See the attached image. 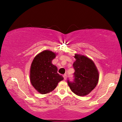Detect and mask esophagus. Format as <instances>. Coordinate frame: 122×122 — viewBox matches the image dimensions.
Returning <instances> with one entry per match:
<instances>
[{
  "label": "esophagus",
  "mask_w": 122,
  "mask_h": 122,
  "mask_svg": "<svg viewBox=\"0 0 122 122\" xmlns=\"http://www.w3.org/2000/svg\"><path fill=\"white\" fill-rule=\"evenodd\" d=\"M63 77H64V80H66V74H65L63 75Z\"/></svg>",
  "instance_id": "obj_1"
}]
</instances>
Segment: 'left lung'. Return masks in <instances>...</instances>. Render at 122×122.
Listing matches in <instances>:
<instances>
[{
    "label": "left lung",
    "instance_id": "8db88e82",
    "mask_svg": "<svg viewBox=\"0 0 122 122\" xmlns=\"http://www.w3.org/2000/svg\"><path fill=\"white\" fill-rule=\"evenodd\" d=\"M76 61L73 66L75 70L74 79L68 84L71 91L79 96L89 94L98 84L99 73L93 61L89 58L79 54H75Z\"/></svg>",
    "mask_w": 122,
    "mask_h": 122
}]
</instances>
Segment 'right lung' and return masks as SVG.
<instances>
[{
	"label": "right lung",
	"mask_w": 122,
	"mask_h": 122,
	"mask_svg": "<svg viewBox=\"0 0 122 122\" xmlns=\"http://www.w3.org/2000/svg\"><path fill=\"white\" fill-rule=\"evenodd\" d=\"M54 53L44 51L38 54L31 63L30 72L32 86L41 94H46L53 91L63 77L57 72L58 69L51 63L56 58Z\"/></svg>",
	"instance_id": "add662e5"
}]
</instances>
